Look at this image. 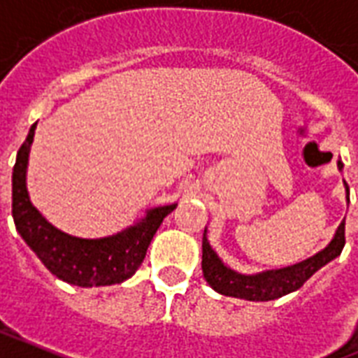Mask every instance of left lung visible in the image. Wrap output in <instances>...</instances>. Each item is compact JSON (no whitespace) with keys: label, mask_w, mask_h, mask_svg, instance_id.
Listing matches in <instances>:
<instances>
[{"label":"left lung","mask_w":358,"mask_h":358,"mask_svg":"<svg viewBox=\"0 0 358 358\" xmlns=\"http://www.w3.org/2000/svg\"><path fill=\"white\" fill-rule=\"evenodd\" d=\"M338 167L343 169L342 161H338ZM343 245H345V220L340 223L331 244L327 245L323 252H319L317 255H313V257L299 264H293V266H287V268L270 270V272L255 274V276H244V274H236L234 270L227 268L220 261L214 250L210 248L206 234H204L203 274L204 280L210 283V287L217 293L225 294V296L255 300V302L274 300L302 287L321 266L331 263L332 259H336L342 253Z\"/></svg>","instance_id":"1"}]
</instances>
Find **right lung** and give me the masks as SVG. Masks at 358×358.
Listing matches in <instances>:
<instances>
[{
    "mask_svg": "<svg viewBox=\"0 0 358 358\" xmlns=\"http://www.w3.org/2000/svg\"><path fill=\"white\" fill-rule=\"evenodd\" d=\"M35 125H31L18 150L13 169V217L16 231L46 268L71 285L101 287L122 283L141 266L155 231L176 204L148 210L143 222L106 238L84 240L62 233L46 222L27 197L26 167Z\"/></svg>",
    "mask_w": 358,
    "mask_h": 358,
    "instance_id": "right-lung-1",
    "label": "right lung"
}]
</instances>
